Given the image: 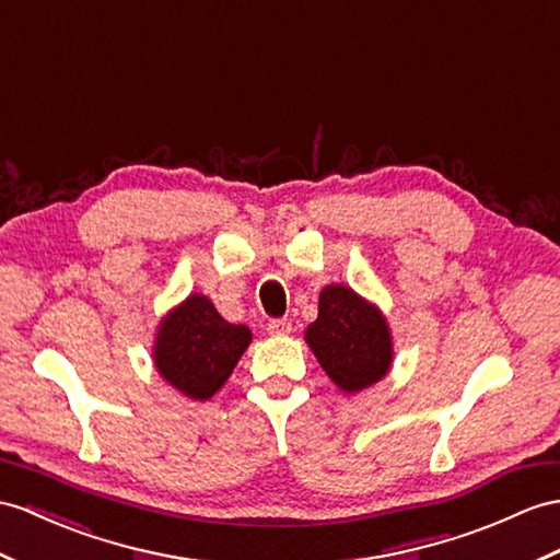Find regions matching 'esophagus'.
I'll use <instances>...</instances> for the list:
<instances>
[{"label": "esophagus", "mask_w": 560, "mask_h": 560, "mask_svg": "<svg viewBox=\"0 0 560 560\" xmlns=\"http://www.w3.org/2000/svg\"><path fill=\"white\" fill-rule=\"evenodd\" d=\"M268 335H272V337H282V335H290L292 332V323L288 320V318H272L270 323H268Z\"/></svg>", "instance_id": "esophagus-1"}]
</instances>
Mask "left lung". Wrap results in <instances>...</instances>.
<instances>
[{
    "mask_svg": "<svg viewBox=\"0 0 560 560\" xmlns=\"http://www.w3.org/2000/svg\"><path fill=\"white\" fill-rule=\"evenodd\" d=\"M306 342L345 392L371 387L389 371L392 339L385 318L342 284L320 292L318 318L306 327Z\"/></svg>",
    "mask_w": 560,
    "mask_h": 560,
    "instance_id": "8db88e82",
    "label": "left lung"
}]
</instances>
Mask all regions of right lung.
I'll return each mask as SVG.
<instances>
[{
	"mask_svg": "<svg viewBox=\"0 0 560 560\" xmlns=\"http://www.w3.org/2000/svg\"><path fill=\"white\" fill-rule=\"evenodd\" d=\"M249 342V327L223 320L207 296L192 294L161 323L154 359L175 389L203 401L223 387Z\"/></svg>",
	"mask_w": 560,
	"mask_h": 560,
	"instance_id": "obj_1",
	"label": "right lung"
}]
</instances>
